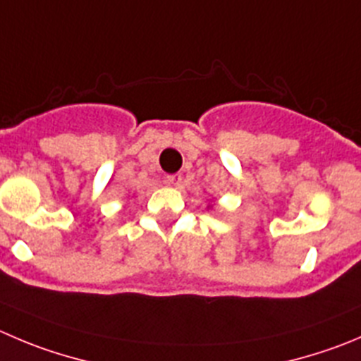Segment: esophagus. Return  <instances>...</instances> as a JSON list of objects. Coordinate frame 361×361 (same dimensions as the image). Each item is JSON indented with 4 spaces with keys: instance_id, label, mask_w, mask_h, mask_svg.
I'll use <instances>...</instances> for the list:
<instances>
[{
    "instance_id": "34e87169",
    "label": "esophagus",
    "mask_w": 361,
    "mask_h": 361,
    "mask_svg": "<svg viewBox=\"0 0 361 361\" xmlns=\"http://www.w3.org/2000/svg\"><path fill=\"white\" fill-rule=\"evenodd\" d=\"M166 183L171 184V186H180V183H183V175H180V173L168 175Z\"/></svg>"
}]
</instances>
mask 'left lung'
Wrapping results in <instances>:
<instances>
[{"label": "left lung", "mask_w": 361, "mask_h": 361, "mask_svg": "<svg viewBox=\"0 0 361 361\" xmlns=\"http://www.w3.org/2000/svg\"><path fill=\"white\" fill-rule=\"evenodd\" d=\"M207 209H212V205H211V204H209V205H207Z\"/></svg>", "instance_id": "1"}]
</instances>
